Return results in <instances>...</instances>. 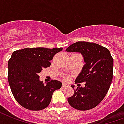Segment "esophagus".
Returning <instances> with one entry per match:
<instances>
[{
  "label": "esophagus",
  "instance_id": "1",
  "mask_svg": "<svg viewBox=\"0 0 124 124\" xmlns=\"http://www.w3.org/2000/svg\"><path fill=\"white\" fill-rule=\"evenodd\" d=\"M67 84H66L65 83H63L62 84V87H67Z\"/></svg>",
  "mask_w": 124,
  "mask_h": 124
}]
</instances>
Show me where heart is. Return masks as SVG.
<instances>
[{
    "label": "heart",
    "instance_id": "heart-1",
    "mask_svg": "<svg viewBox=\"0 0 124 124\" xmlns=\"http://www.w3.org/2000/svg\"><path fill=\"white\" fill-rule=\"evenodd\" d=\"M64 78L66 79V80H67V79L69 78V76H64Z\"/></svg>",
    "mask_w": 124,
    "mask_h": 124
}]
</instances>
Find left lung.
Returning <instances> with one entry per match:
<instances>
[{
  "label": "left lung",
  "instance_id": "obj_1",
  "mask_svg": "<svg viewBox=\"0 0 124 124\" xmlns=\"http://www.w3.org/2000/svg\"><path fill=\"white\" fill-rule=\"evenodd\" d=\"M66 51L80 53L85 62L75 80L76 83L85 82V86L77 87L68 102L77 110L92 109L103 101L108 91L113 76V58L107 48L93 42H77Z\"/></svg>",
  "mask_w": 124,
  "mask_h": 124
}]
</instances>
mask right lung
Listing matches in <instances>:
<instances>
[{"mask_svg":"<svg viewBox=\"0 0 124 124\" xmlns=\"http://www.w3.org/2000/svg\"><path fill=\"white\" fill-rule=\"evenodd\" d=\"M62 48H27L13 52L8 63V82L15 99L23 107L40 110L48 107L53 93L62 83L54 80L44 85L39 73Z\"/></svg>","mask_w":124,"mask_h":124,"instance_id":"add662e5","label":"right lung"}]
</instances>
